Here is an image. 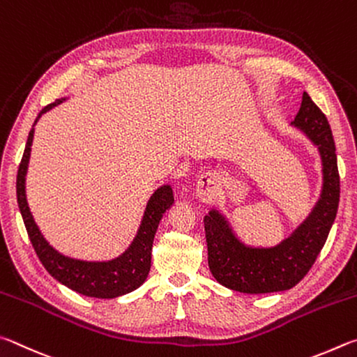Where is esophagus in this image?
I'll return each mask as SVG.
<instances>
[{
	"label": "esophagus",
	"mask_w": 357,
	"mask_h": 357,
	"mask_svg": "<svg viewBox=\"0 0 357 357\" xmlns=\"http://www.w3.org/2000/svg\"><path fill=\"white\" fill-rule=\"evenodd\" d=\"M211 183V178L210 177H207V180H204V183L201 185V186H199V192H201V195H205V192H207V190H205L204 188V186H207V185H210Z\"/></svg>",
	"instance_id": "obj_1"
}]
</instances>
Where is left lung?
Wrapping results in <instances>:
<instances>
[{
	"instance_id": "obj_1",
	"label": "left lung",
	"mask_w": 357,
	"mask_h": 357,
	"mask_svg": "<svg viewBox=\"0 0 357 357\" xmlns=\"http://www.w3.org/2000/svg\"><path fill=\"white\" fill-rule=\"evenodd\" d=\"M291 127L303 131L320 153V197L287 238L268 248L246 245L235 234L226 215L211 208L204 218L208 266L213 278L226 289L248 295L293 289L309 273L333 227L340 199L335 144L326 116L312 102L307 92L303 93L301 108Z\"/></svg>"
}]
</instances>
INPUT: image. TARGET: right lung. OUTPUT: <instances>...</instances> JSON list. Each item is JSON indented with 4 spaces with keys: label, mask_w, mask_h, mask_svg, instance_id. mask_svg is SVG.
Wrapping results in <instances>:
<instances>
[{
    "label": "right lung",
    "mask_w": 357,
    "mask_h": 357,
    "mask_svg": "<svg viewBox=\"0 0 357 357\" xmlns=\"http://www.w3.org/2000/svg\"><path fill=\"white\" fill-rule=\"evenodd\" d=\"M66 98H59L56 102L45 106L37 121L54 106L64 102ZM34 125L29 131L26 147H24L23 158L18 166L17 174V202L18 208L23 218L24 227L33 243V248L40 259L42 265L52 276L68 289L79 293V295L100 298V299H112L136 290L141 287L149 276L150 264H152V245L158 229L162 215L172 207L174 195L171 185H162L150 196L149 202L144 210V216L137 229L136 236L131 245L125 249L119 257L103 261L92 260H79L68 257L54 249L42 235L39 226H37L33 213H31L29 205L26 201V172L31 156V146L34 139Z\"/></svg>",
    "instance_id": "obj_1"
}]
</instances>
